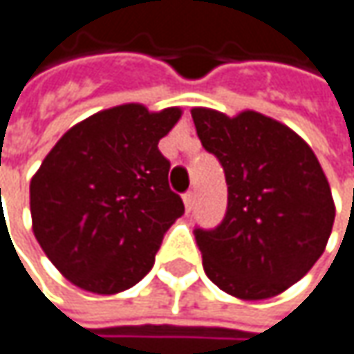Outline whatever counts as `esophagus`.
Here are the masks:
<instances>
[{"label": "esophagus", "mask_w": 354, "mask_h": 354, "mask_svg": "<svg viewBox=\"0 0 354 354\" xmlns=\"http://www.w3.org/2000/svg\"><path fill=\"white\" fill-rule=\"evenodd\" d=\"M183 203H185L187 213H189V211L193 209V205H195V193H193V191H189V193L183 195Z\"/></svg>", "instance_id": "esophagus-1"}]
</instances>
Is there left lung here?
<instances>
[{
    "label": "left lung",
    "mask_w": 354,
    "mask_h": 354,
    "mask_svg": "<svg viewBox=\"0 0 354 354\" xmlns=\"http://www.w3.org/2000/svg\"><path fill=\"white\" fill-rule=\"evenodd\" d=\"M197 135L227 179V213L217 229H195L207 277L243 301L287 291L323 255L335 201L309 145L281 121L193 107Z\"/></svg>",
    "instance_id": "left-lung-1"
}]
</instances>
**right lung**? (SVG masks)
Masks as SVG:
<instances>
[{"mask_svg": "<svg viewBox=\"0 0 354 354\" xmlns=\"http://www.w3.org/2000/svg\"><path fill=\"white\" fill-rule=\"evenodd\" d=\"M179 119V107L103 109L65 133L31 177L33 235L75 287L115 295L151 271L185 211L157 147Z\"/></svg>", "mask_w": 354, "mask_h": 354, "instance_id": "obj_1", "label": "right lung"}]
</instances>
